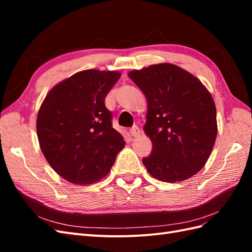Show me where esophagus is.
<instances>
[{
    "label": "esophagus",
    "instance_id": "esophagus-1",
    "mask_svg": "<svg viewBox=\"0 0 252 252\" xmlns=\"http://www.w3.org/2000/svg\"><path fill=\"white\" fill-rule=\"evenodd\" d=\"M130 134L132 135V136H134V138H136V136H139L140 135V133H141V130H140V128L136 126V125H134V126H132L131 128H130Z\"/></svg>",
    "mask_w": 252,
    "mask_h": 252
}]
</instances>
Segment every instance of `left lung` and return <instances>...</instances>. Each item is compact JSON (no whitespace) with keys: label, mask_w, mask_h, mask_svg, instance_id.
<instances>
[{"label":"left lung","mask_w":252,"mask_h":252,"mask_svg":"<svg viewBox=\"0 0 252 252\" xmlns=\"http://www.w3.org/2000/svg\"><path fill=\"white\" fill-rule=\"evenodd\" d=\"M128 75L148 104L144 131L152 150L143 164L163 182L191 178L207 162L217 138V110L209 91L172 64L151 65Z\"/></svg>","instance_id":"left-lung-1"}]
</instances>
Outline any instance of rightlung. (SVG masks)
<instances>
[{"mask_svg":"<svg viewBox=\"0 0 252 252\" xmlns=\"http://www.w3.org/2000/svg\"><path fill=\"white\" fill-rule=\"evenodd\" d=\"M120 77L116 71L84 70L45 97L36 120L37 139L49 165L68 182L88 185L106 177L125 146L105 106Z\"/></svg>","mask_w":252,"mask_h":252,"instance_id":"add662e5","label":"right lung"}]
</instances>
